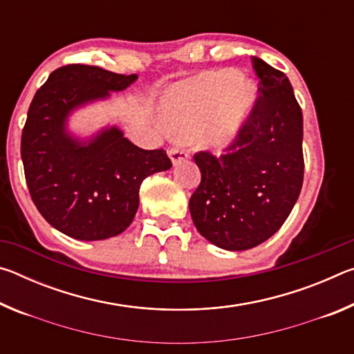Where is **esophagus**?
Listing matches in <instances>:
<instances>
[{"label":"esophagus","instance_id":"obj_1","mask_svg":"<svg viewBox=\"0 0 354 354\" xmlns=\"http://www.w3.org/2000/svg\"><path fill=\"white\" fill-rule=\"evenodd\" d=\"M169 158H170L173 165H178V164H181L183 160L189 158V153L181 148H171V149H169Z\"/></svg>","mask_w":354,"mask_h":354}]
</instances>
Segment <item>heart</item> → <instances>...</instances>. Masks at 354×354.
I'll list each match as a JSON object with an SVG mask.
<instances>
[{"instance_id": "1", "label": "heart", "mask_w": 354, "mask_h": 354, "mask_svg": "<svg viewBox=\"0 0 354 354\" xmlns=\"http://www.w3.org/2000/svg\"><path fill=\"white\" fill-rule=\"evenodd\" d=\"M259 87L236 70H214L173 84L160 97V117L178 137L198 136L200 145L225 153L253 113Z\"/></svg>"}]
</instances>
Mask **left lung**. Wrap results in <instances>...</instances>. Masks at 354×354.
<instances>
[{"label":"left lung","instance_id":"left-lung-1","mask_svg":"<svg viewBox=\"0 0 354 354\" xmlns=\"http://www.w3.org/2000/svg\"><path fill=\"white\" fill-rule=\"evenodd\" d=\"M262 95L230 153L195 154L201 183L189 201L200 234L243 251L266 242L289 217L303 185V113L283 71L251 56Z\"/></svg>","mask_w":354,"mask_h":354}]
</instances>
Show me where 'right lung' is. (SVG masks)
<instances>
[{
	"instance_id": "obj_1",
	"label": "right lung",
	"mask_w": 354,
	"mask_h": 354,
	"mask_svg": "<svg viewBox=\"0 0 354 354\" xmlns=\"http://www.w3.org/2000/svg\"><path fill=\"white\" fill-rule=\"evenodd\" d=\"M137 75L91 65L53 71L35 92L21 134V160L35 207L77 241H104L128 230L143 179L171 169L164 149H142L115 124L88 136L70 128L73 113L123 92Z\"/></svg>"
}]
</instances>
